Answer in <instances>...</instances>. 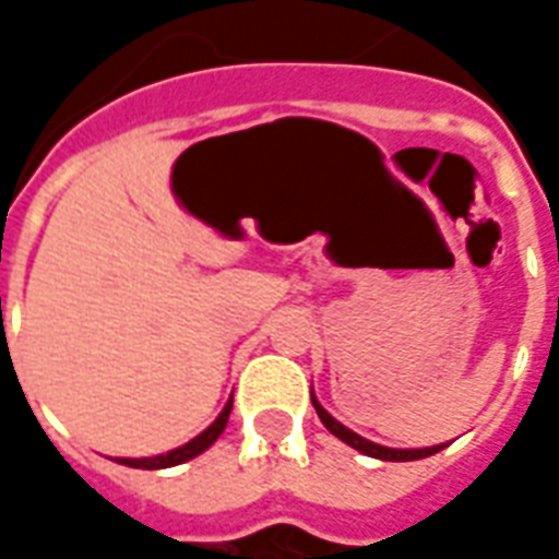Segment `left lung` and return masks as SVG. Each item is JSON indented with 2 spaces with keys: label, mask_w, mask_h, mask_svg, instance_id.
I'll use <instances>...</instances> for the list:
<instances>
[{
  "label": "left lung",
  "mask_w": 559,
  "mask_h": 559,
  "mask_svg": "<svg viewBox=\"0 0 559 559\" xmlns=\"http://www.w3.org/2000/svg\"><path fill=\"white\" fill-rule=\"evenodd\" d=\"M311 404H314L317 416L320 421L326 425L329 431L335 433L338 440H344L347 445H353L356 452H362V455H371V457H380V461H419V457H428V455H437L443 445H428V449H389V445H380V443H371V440H365L359 437L356 431H350L347 425H341L338 419H332L323 407H320V401L311 395Z\"/></svg>",
  "instance_id": "1"
}]
</instances>
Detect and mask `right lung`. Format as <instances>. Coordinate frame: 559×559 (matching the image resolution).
I'll return each instance as SVG.
<instances>
[{
    "label": "right lung",
    "mask_w": 559,
    "mask_h": 559,
    "mask_svg": "<svg viewBox=\"0 0 559 559\" xmlns=\"http://www.w3.org/2000/svg\"><path fill=\"white\" fill-rule=\"evenodd\" d=\"M230 411H233V401H227V407H224V411L218 413V419L212 421L206 431L197 433L194 440H188V443L179 445V449H173V452H167V455L122 457V464H126V467H138V469H164V467H176V464H185V461H191V457H197V455H200V452H206L209 445L218 440L221 431L227 428Z\"/></svg>",
    "instance_id": "obj_1"
}]
</instances>
